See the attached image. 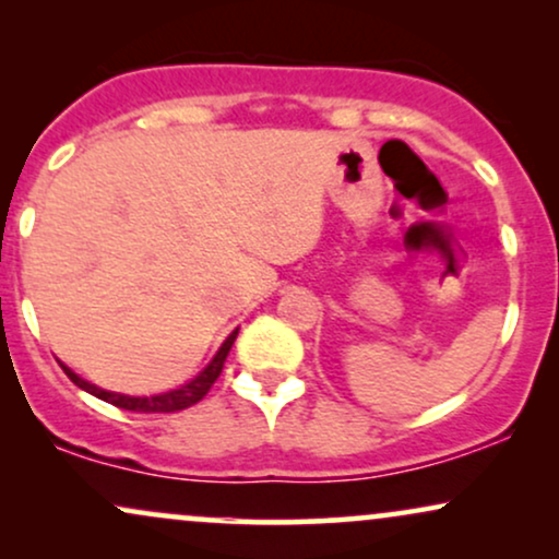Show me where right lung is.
<instances>
[{
	"instance_id": "1",
	"label": "right lung",
	"mask_w": 559,
	"mask_h": 559,
	"mask_svg": "<svg viewBox=\"0 0 559 559\" xmlns=\"http://www.w3.org/2000/svg\"><path fill=\"white\" fill-rule=\"evenodd\" d=\"M236 333H239V329H236L226 338V342H223L221 349H217V355L213 357V362H210L207 368H204L202 373L194 378V381H189L181 389H173V391H168V394H157V396L115 394V391H105V389L94 386V383L83 381V378L75 376L73 370L66 368V365H62V370H66L68 378L75 383V386L88 391V394H94L96 400H105V402L115 404V407H120V409H131V413H178V409H186V407H191V404H197L199 400H204V394L213 389L217 376L223 373V365H226L230 346H234V342H236Z\"/></svg>"
}]
</instances>
